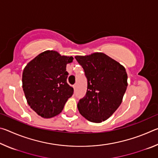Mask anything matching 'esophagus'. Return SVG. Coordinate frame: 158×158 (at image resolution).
<instances>
[{
    "mask_svg": "<svg viewBox=\"0 0 158 158\" xmlns=\"http://www.w3.org/2000/svg\"><path fill=\"white\" fill-rule=\"evenodd\" d=\"M73 88H74V92H75V91H76V89H77V84H74V85H73Z\"/></svg>",
    "mask_w": 158,
    "mask_h": 158,
    "instance_id": "esophagus-1",
    "label": "esophagus"
}]
</instances>
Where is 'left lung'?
I'll list each match as a JSON object with an SVG mask.
<instances>
[{
    "instance_id": "8db88e82",
    "label": "left lung",
    "mask_w": 158,
    "mask_h": 158,
    "mask_svg": "<svg viewBox=\"0 0 158 158\" xmlns=\"http://www.w3.org/2000/svg\"><path fill=\"white\" fill-rule=\"evenodd\" d=\"M87 78L86 94L77 104L79 113L88 121L100 123L119 107L127 86L125 68L105 53L76 56Z\"/></svg>"
}]
</instances>
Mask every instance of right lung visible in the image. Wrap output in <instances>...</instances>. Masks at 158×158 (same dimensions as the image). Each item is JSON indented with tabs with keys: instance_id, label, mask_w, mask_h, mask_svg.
<instances>
[{
	"instance_id": "1",
	"label": "right lung",
	"mask_w": 158,
	"mask_h": 158,
	"mask_svg": "<svg viewBox=\"0 0 158 158\" xmlns=\"http://www.w3.org/2000/svg\"><path fill=\"white\" fill-rule=\"evenodd\" d=\"M73 56L56 51L40 53L23 69L22 88L28 105L37 114L50 118L59 114L74 89L67 83V64Z\"/></svg>"
}]
</instances>
